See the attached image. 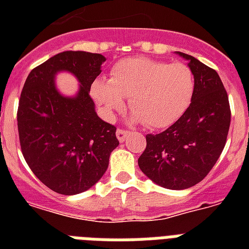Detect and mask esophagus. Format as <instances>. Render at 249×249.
Listing matches in <instances>:
<instances>
[{"label":"esophagus","instance_id":"obj_1","mask_svg":"<svg viewBox=\"0 0 249 249\" xmlns=\"http://www.w3.org/2000/svg\"><path fill=\"white\" fill-rule=\"evenodd\" d=\"M129 134L128 130H124V129H117L116 130V136H117V140L120 141V142H124L125 138H126V136Z\"/></svg>","mask_w":249,"mask_h":249}]
</instances>
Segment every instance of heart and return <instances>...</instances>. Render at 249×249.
<instances>
[{"instance_id":"b5f03b06","label":"heart","mask_w":249,"mask_h":249,"mask_svg":"<svg viewBox=\"0 0 249 249\" xmlns=\"http://www.w3.org/2000/svg\"><path fill=\"white\" fill-rule=\"evenodd\" d=\"M194 90L195 77L186 64L133 56L113 64L109 80H94L90 93L109 119L124 108L129 98L136 120L147 128L163 129L186 112Z\"/></svg>"}]
</instances>
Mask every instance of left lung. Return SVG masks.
<instances>
[{
  "mask_svg": "<svg viewBox=\"0 0 249 249\" xmlns=\"http://www.w3.org/2000/svg\"><path fill=\"white\" fill-rule=\"evenodd\" d=\"M178 54L189 60L195 77L191 103L166 130L146 136V148L138 159L150 179L170 190L189 189L204 179L224 150L231 120L218 73L189 54Z\"/></svg>",
  "mask_w": 249,
  "mask_h": 249,
  "instance_id": "8db88e82",
  "label": "left lung"
}]
</instances>
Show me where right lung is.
Returning <instances> with one entry per match:
<instances>
[{
  "label": "right lung",
  "mask_w": 249,
  "mask_h": 249,
  "mask_svg": "<svg viewBox=\"0 0 249 249\" xmlns=\"http://www.w3.org/2000/svg\"><path fill=\"white\" fill-rule=\"evenodd\" d=\"M106 58L86 52H63L29 72L18 107L21 154L33 174L49 189L75 195L95 185L119 146L116 126L99 119L90 88ZM70 71L80 90L63 97L53 85L56 71Z\"/></svg>",
  "instance_id": "1"
}]
</instances>
